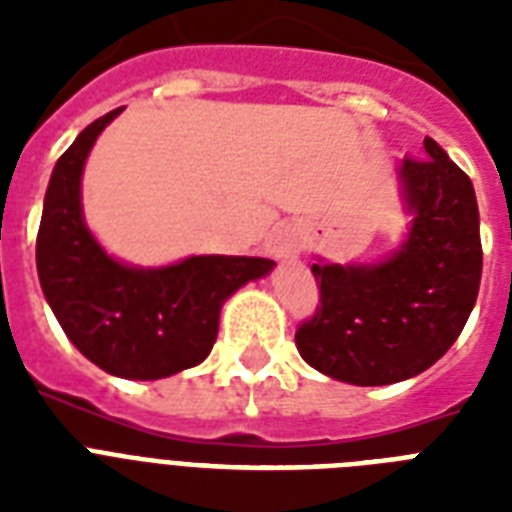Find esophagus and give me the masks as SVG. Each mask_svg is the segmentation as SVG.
I'll return each mask as SVG.
<instances>
[{
  "label": "esophagus",
  "instance_id": "1",
  "mask_svg": "<svg viewBox=\"0 0 512 512\" xmlns=\"http://www.w3.org/2000/svg\"><path fill=\"white\" fill-rule=\"evenodd\" d=\"M268 252L279 260H292L303 252V233L292 225H281L279 231L268 239Z\"/></svg>",
  "mask_w": 512,
  "mask_h": 512
}]
</instances>
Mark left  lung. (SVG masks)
I'll use <instances>...</instances> for the list:
<instances>
[{"instance_id":"8db88e82","label":"left lung","mask_w":512,"mask_h":512,"mask_svg":"<svg viewBox=\"0 0 512 512\" xmlns=\"http://www.w3.org/2000/svg\"><path fill=\"white\" fill-rule=\"evenodd\" d=\"M428 159L398 167L409 239L377 265L313 263L319 305L295 332L300 356L350 385H390L452 348L481 287V231L470 177L425 138Z\"/></svg>"}]
</instances>
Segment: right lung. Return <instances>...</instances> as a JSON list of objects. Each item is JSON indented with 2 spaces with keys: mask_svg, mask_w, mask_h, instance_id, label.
<instances>
[{
  "mask_svg": "<svg viewBox=\"0 0 512 512\" xmlns=\"http://www.w3.org/2000/svg\"><path fill=\"white\" fill-rule=\"evenodd\" d=\"M116 108L68 146L52 170L36 233L39 284L82 356L124 380H159L191 369L215 345L220 308L273 268L265 257L199 255L167 268L116 263L82 217V170Z\"/></svg>",
  "mask_w": 512,
  "mask_h": 512,
  "instance_id": "1",
  "label": "right lung"
}]
</instances>
